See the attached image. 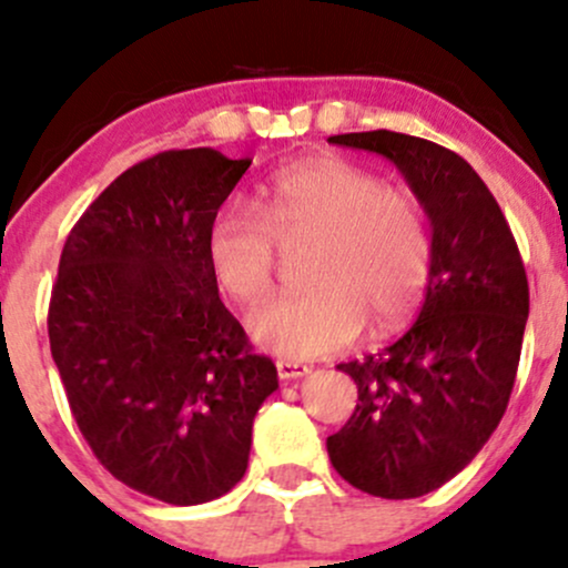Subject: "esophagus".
<instances>
[{"label":"esophagus","mask_w":568,"mask_h":568,"mask_svg":"<svg viewBox=\"0 0 568 568\" xmlns=\"http://www.w3.org/2000/svg\"><path fill=\"white\" fill-rule=\"evenodd\" d=\"M276 374H278V379H282V382L301 379V376L308 374V365L295 363V359H278V363H276Z\"/></svg>","instance_id":"34e87169"}]
</instances>
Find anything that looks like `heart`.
I'll list each match as a JSON object with an SVG mask.
<instances>
[{"instance_id":"b5f03b06","label":"heart","mask_w":568,"mask_h":568,"mask_svg":"<svg viewBox=\"0 0 568 568\" xmlns=\"http://www.w3.org/2000/svg\"><path fill=\"white\" fill-rule=\"evenodd\" d=\"M282 246L311 243L308 292L265 303L248 320L262 349L290 357L341 349L363 331L400 327L423 303L433 235L423 205L379 175L333 154L284 164L260 213L224 203L205 230V265L230 301L254 306L271 292Z\"/></svg>"}]
</instances>
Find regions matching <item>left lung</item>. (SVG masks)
Listing matches in <instances>:
<instances>
[{"label":"left lung","mask_w":568,"mask_h":568,"mask_svg":"<svg viewBox=\"0 0 568 568\" xmlns=\"http://www.w3.org/2000/svg\"><path fill=\"white\" fill-rule=\"evenodd\" d=\"M331 140L393 162L433 227L417 322L379 355L338 365L357 406L327 438L352 487L417 498L460 474L501 423L528 320L526 267L496 197L455 151L389 130Z\"/></svg>","instance_id":"left-lung-1"}]
</instances>
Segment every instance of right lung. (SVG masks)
<instances>
[{
    "instance_id": "add662e5",
    "label": "right lung",
    "mask_w": 568,
    "mask_h": 568,
    "mask_svg": "<svg viewBox=\"0 0 568 568\" xmlns=\"http://www.w3.org/2000/svg\"><path fill=\"white\" fill-rule=\"evenodd\" d=\"M252 160L164 151L78 219L48 308L51 355L97 460L132 490L205 504L241 481L276 365L219 301L205 230Z\"/></svg>"
}]
</instances>
